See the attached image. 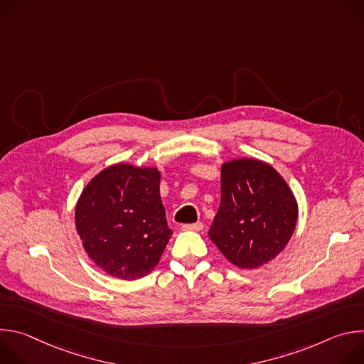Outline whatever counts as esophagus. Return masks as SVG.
Segmentation results:
<instances>
[{"label":"esophagus","mask_w":364,"mask_h":364,"mask_svg":"<svg viewBox=\"0 0 364 364\" xmlns=\"http://www.w3.org/2000/svg\"><path fill=\"white\" fill-rule=\"evenodd\" d=\"M201 229H203V223H200V222L181 226V230H186V232H200Z\"/></svg>","instance_id":"34e87169"}]
</instances>
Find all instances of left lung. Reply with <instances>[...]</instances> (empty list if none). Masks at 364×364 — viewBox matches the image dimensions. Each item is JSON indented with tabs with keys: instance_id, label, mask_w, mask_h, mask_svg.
<instances>
[{
	"instance_id": "obj_1",
	"label": "left lung",
	"mask_w": 364,
	"mask_h": 364,
	"mask_svg": "<svg viewBox=\"0 0 364 364\" xmlns=\"http://www.w3.org/2000/svg\"><path fill=\"white\" fill-rule=\"evenodd\" d=\"M222 200L209 237L230 264L256 269L275 259L291 240L298 201L268 163L235 159L220 167Z\"/></svg>"
}]
</instances>
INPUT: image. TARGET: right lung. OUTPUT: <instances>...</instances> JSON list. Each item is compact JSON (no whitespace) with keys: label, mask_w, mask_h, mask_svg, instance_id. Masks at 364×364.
<instances>
[{"label":"right lung","mask_w":364,"mask_h":364,"mask_svg":"<svg viewBox=\"0 0 364 364\" xmlns=\"http://www.w3.org/2000/svg\"><path fill=\"white\" fill-rule=\"evenodd\" d=\"M157 167L112 164L83 188L75 207L76 232L92 262L134 281L159 265L173 235L160 197Z\"/></svg>","instance_id":"obj_1"}]
</instances>
